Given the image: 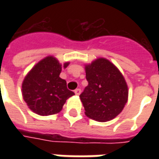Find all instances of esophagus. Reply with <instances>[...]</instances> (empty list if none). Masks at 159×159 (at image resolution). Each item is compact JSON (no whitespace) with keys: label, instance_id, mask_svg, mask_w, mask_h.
<instances>
[{"label":"esophagus","instance_id":"esophagus-1","mask_svg":"<svg viewBox=\"0 0 159 159\" xmlns=\"http://www.w3.org/2000/svg\"><path fill=\"white\" fill-rule=\"evenodd\" d=\"M74 92H75V93H76V95H79L80 93H81V89H76Z\"/></svg>","mask_w":159,"mask_h":159}]
</instances>
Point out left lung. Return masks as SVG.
I'll return each mask as SVG.
<instances>
[{"instance_id":"obj_1","label":"left lung","mask_w":159,"mask_h":159,"mask_svg":"<svg viewBox=\"0 0 159 159\" xmlns=\"http://www.w3.org/2000/svg\"><path fill=\"white\" fill-rule=\"evenodd\" d=\"M89 85L80 94L87 117L98 122L113 119L128 100V86L118 69L103 58L86 66Z\"/></svg>"}]
</instances>
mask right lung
I'll return each instance as SVG.
<instances>
[{"label": "right lung", "mask_w": 159, "mask_h": 159, "mask_svg": "<svg viewBox=\"0 0 159 159\" xmlns=\"http://www.w3.org/2000/svg\"><path fill=\"white\" fill-rule=\"evenodd\" d=\"M69 63L64 64V67ZM62 66L52 56L41 60L28 73L22 84L24 100L30 109L41 116L59 112L74 93L67 89L66 81L59 77Z\"/></svg>", "instance_id": "1"}]
</instances>
